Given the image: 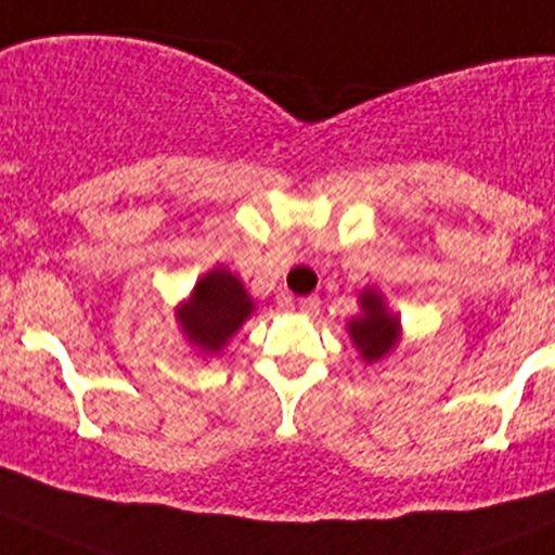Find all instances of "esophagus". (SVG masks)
Here are the masks:
<instances>
[{
  "mask_svg": "<svg viewBox=\"0 0 555 555\" xmlns=\"http://www.w3.org/2000/svg\"><path fill=\"white\" fill-rule=\"evenodd\" d=\"M297 308L302 310V313H308V315H313V313H319V308H321V299L319 297H302L297 302Z\"/></svg>",
  "mask_w": 555,
  "mask_h": 555,
  "instance_id": "obj_1",
  "label": "esophagus"
}]
</instances>
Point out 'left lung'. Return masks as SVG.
Returning <instances> with one entry per match:
<instances>
[{
  "mask_svg": "<svg viewBox=\"0 0 555 555\" xmlns=\"http://www.w3.org/2000/svg\"><path fill=\"white\" fill-rule=\"evenodd\" d=\"M357 302H360V315L348 319V337H351L353 348L360 351L362 362L376 365L398 348L400 337H403V324H400V315L389 310L387 299L378 288H362Z\"/></svg>",
  "mask_w": 555,
  "mask_h": 555,
  "instance_id": "8db88e82",
  "label": "left lung"
}]
</instances>
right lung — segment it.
<instances>
[{"instance_id": "add662e5", "label": "right lung", "mask_w": 555, "mask_h": 555, "mask_svg": "<svg viewBox=\"0 0 555 555\" xmlns=\"http://www.w3.org/2000/svg\"><path fill=\"white\" fill-rule=\"evenodd\" d=\"M256 313V299L231 269L212 267L195 281L193 292L173 308L179 332L204 360L218 357L231 337Z\"/></svg>"}]
</instances>
